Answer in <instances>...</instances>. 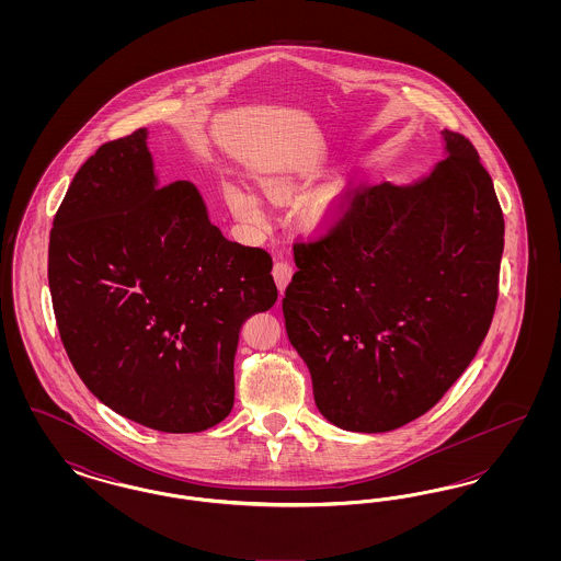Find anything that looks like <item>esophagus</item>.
Here are the masks:
<instances>
[{
    "label": "esophagus",
    "instance_id": "34e87169",
    "mask_svg": "<svg viewBox=\"0 0 561 561\" xmlns=\"http://www.w3.org/2000/svg\"><path fill=\"white\" fill-rule=\"evenodd\" d=\"M273 279H275V284H277L279 293H284V290H286V286L290 284V279H293V267H290L288 263L277 261V263L273 265Z\"/></svg>",
    "mask_w": 561,
    "mask_h": 561
}]
</instances>
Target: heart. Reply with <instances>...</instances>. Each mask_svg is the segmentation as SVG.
Returning <instances> with one entry per match:
<instances>
[{
	"label": "heart",
	"mask_w": 561,
	"mask_h": 561,
	"mask_svg": "<svg viewBox=\"0 0 561 561\" xmlns=\"http://www.w3.org/2000/svg\"><path fill=\"white\" fill-rule=\"evenodd\" d=\"M263 187L273 197H284V195H290L296 188V179L290 174H268L263 179ZM222 193H225L227 206L231 208V213L236 214V218H240L241 222L256 225V227L263 225L265 210H263L261 199L252 191L241 187L238 183H225ZM334 216L336 214H334L332 204L316 202L302 213V222L309 229H325L332 225Z\"/></svg>",
	"instance_id": "heart-1"
}]
</instances>
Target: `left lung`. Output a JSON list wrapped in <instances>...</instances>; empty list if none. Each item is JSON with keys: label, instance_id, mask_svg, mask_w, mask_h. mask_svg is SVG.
<instances>
[{"label": "left lung", "instance_id": "left-lung-1", "mask_svg": "<svg viewBox=\"0 0 561 561\" xmlns=\"http://www.w3.org/2000/svg\"><path fill=\"white\" fill-rule=\"evenodd\" d=\"M442 138L448 158L427 176L366 187L323 238L294 243L286 332L318 410L345 431L423 416L492 323L505 218L476 147Z\"/></svg>", "mask_w": 561, "mask_h": 561}]
</instances>
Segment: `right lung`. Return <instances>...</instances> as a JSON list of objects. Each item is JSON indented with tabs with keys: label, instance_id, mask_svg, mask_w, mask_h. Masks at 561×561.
<instances>
[{
	"label": "right lung",
	"instance_id": "1",
	"mask_svg": "<svg viewBox=\"0 0 561 561\" xmlns=\"http://www.w3.org/2000/svg\"><path fill=\"white\" fill-rule=\"evenodd\" d=\"M147 128L88 158L54 216L48 284L83 385L163 433L229 416L243 321L277 300L263 248L229 241L197 187H160Z\"/></svg>",
	"mask_w": 561,
	"mask_h": 561
}]
</instances>
